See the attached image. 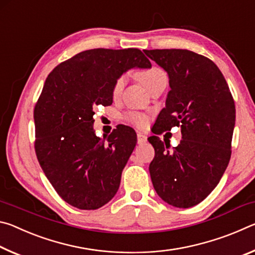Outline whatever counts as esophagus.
Segmentation results:
<instances>
[{
  "label": "esophagus",
  "instance_id": "34e87169",
  "mask_svg": "<svg viewBox=\"0 0 255 255\" xmlns=\"http://www.w3.org/2000/svg\"><path fill=\"white\" fill-rule=\"evenodd\" d=\"M137 141H138V144L146 143V141H147V137H146L144 133L137 132Z\"/></svg>",
  "mask_w": 255,
  "mask_h": 255
}]
</instances>
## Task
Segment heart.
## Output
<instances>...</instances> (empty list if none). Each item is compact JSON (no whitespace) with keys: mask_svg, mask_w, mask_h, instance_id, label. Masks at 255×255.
Instances as JSON below:
<instances>
[{"mask_svg":"<svg viewBox=\"0 0 255 255\" xmlns=\"http://www.w3.org/2000/svg\"><path fill=\"white\" fill-rule=\"evenodd\" d=\"M137 77L139 80L146 89H148L152 86L154 83H156L157 81L162 79H167L166 73L158 67H149L147 70L140 71L137 73ZM125 83H126V77L125 76H119L117 80H116L114 86H112V97L118 98L122 93ZM125 119L127 120L128 123L135 125L137 127L144 128L146 125L148 124V118L147 116L143 114H136V112H129L126 116H125Z\"/></svg>","mask_w":255,"mask_h":255,"instance_id":"1","label":"heart"}]
</instances>
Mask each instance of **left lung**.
I'll return each instance as SVG.
<instances>
[{
  "mask_svg": "<svg viewBox=\"0 0 255 255\" xmlns=\"http://www.w3.org/2000/svg\"><path fill=\"white\" fill-rule=\"evenodd\" d=\"M144 53L166 71L171 88L153 132L180 126L182 133L180 144L171 149L170 141L148 137L155 149L150 179L162 200L190 208L213 191L230 163L234 99L222 72L205 56L187 49Z\"/></svg>",
  "mask_w": 255,
  "mask_h": 255,
  "instance_id": "left-lung-1",
  "label": "left lung"
}]
</instances>
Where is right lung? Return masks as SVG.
Segmentation results:
<instances>
[{
	"instance_id": "1",
	"label": "right lung",
	"mask_w": 255,
	"mask_h": 255,
	"mask_svg": "<svg viewBox=\"0 0 255 255\" xmlns=\"http://www.w3.org/2000/svg\"><path fill=\"white\" fill-rule=\"evenodd\" d=\"M152 64L137 48L82 51L47 76L34 106V149L42 171L64 201L83 210L108 204L136 146L132 128L96 136L93 109L112 103V86L130 68Z\"/></svg>"
}]
</instances>
